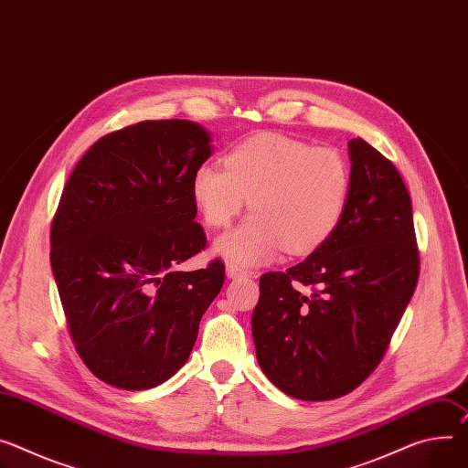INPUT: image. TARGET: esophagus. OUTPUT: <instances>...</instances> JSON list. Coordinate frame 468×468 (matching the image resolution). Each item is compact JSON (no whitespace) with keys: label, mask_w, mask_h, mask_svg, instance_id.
Listing matches in <instances>:
<instances>
[{"label":"esophagus","mask_w":468,"mask_h":468,"mask_svg":"<svg viewBox=\"0 0 468 468\" xmlns=\"http://www.w3.org/2000/svg\"><path fill=\"white\" fill-rule=\"evenodd\" d=\"M226 274H228V278H239V276H246L248 274V271H244L242 267H239V265H235V263H228L226 265Z\"/></svg>","instance_id":"obj_1"}]
</instances>
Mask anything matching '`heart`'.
<instances>
[{
  "label": "heart",
  "mask_w": 468,
  "mask_h": 468,
  "mask_svg": "<svg viewBox=\"0 0 468 468\" xmlns=\"http://www.w3.org/2000/svg\"><path fill=\"white\" fill-rule=\"evenodd\" d=\"M353 188L351 165L334 147L263 134L239 144L226 167L203 164L192 197L203 222L228 228L250 199L253 215L218 240L235 263L256 265L282 250L291 256L319 248L337 228Z\"/></svg>",
  "instance_id": "heart-1"
}]
</instances>
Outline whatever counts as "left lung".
Here are the masks:
<instances>
[{
  "label": "left lung",
  "mask_w": 468,
  "mask_h": 468,
  "mask_svg": "<svg viewBox=\"0 0 468 468\" xmlns=\"http://www.w3.org/2000/svg\"><path fill=\"white\" fill-rule=\"evenodd\" d=\"M353 188L334 233L285 272L260 278L258 362L291 398H342L373 373L420 274L412 203L396 165L349 142Z\"/></svg>",
  "instance_id": "1"
}]
</instances>
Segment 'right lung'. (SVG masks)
<instances>
[{
	"label": "right lung",
	"instance_id": "obj_1",
	"mask_svg": "<svg viewBox=\"0 0 468 468\" xmlns=\"http://www.w3.org/2000/svg\"><path fill=\"white\" fill-rule=\"evenodd\" d=\"M210 136L185 119L142 121L95 142L70 174L50 229V263L72 344L122 390L177 373L226 267L177 265L205 250L192 179Z\"/></svg>",
	"mask_w": 468,
	"mask_h": 468
}]
</instances>
